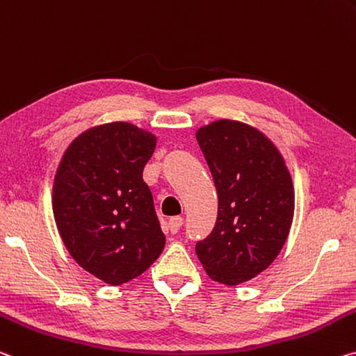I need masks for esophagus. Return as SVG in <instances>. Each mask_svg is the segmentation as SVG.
<instances>
[{
    "instance_id": "1",
    "label": "esophagus",
    "mask_w": 356,
    "mask_h": 356,
    "mask_svg": "<svg viewBox=\"0 0 356 356\" xmlns=\"http://www.w3.org/2000/svg\"><path fill=\"white\" fill-rule=\"evenodd\" d=\"M182 225H184V218L179 217V216L171 217L168 220V227H169V231H171L172 234H176L177 231L182 228Z\"/></svg>"
}]
</instances>
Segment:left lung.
Masks as SVG:
<instances>
[{"mask_svg": "<svg viewBox=\"0 0 356 356\" xmlns=\"http://www.w3.org/2000/svg\"><path fill=\"white\" fill-rule=\"evenodd\" d=\"M204 154L218 195L217 222L196 255L207 275L239 285L266 269L289 238L295 190L277 147L257 128L217 120L200 128Z\"/></svg>", "mask_w": 356, "mask_h": 356, "instance_id": "8db88e82", "label": "left lung"}]
</instances>
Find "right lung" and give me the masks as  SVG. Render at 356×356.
I'll use <instances>...</instances> for the list:
<instances>
[{
	"label": "right lung",
	"instance_id": "right-lung-1",
	"mask_svg": "<svg viewBox=\"0 0 356 356\" xmlns=\"http://www.w3.org/2000/svg\"><path fill=\"white\" fill-rule=\"evenodd\" d=\"M154 134L127 122L83 131L54 180L56 228L79 266L109 285L138 277L165 249V234L143 171Z\"/></svg>",
	"mask_w": 356,
	"mask_h": 356
}]
</instances>
